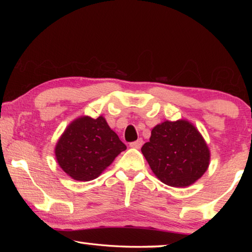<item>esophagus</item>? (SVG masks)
Instances as JSON below:
<instances>
[{"mask_svg":"<svg viewBox=\"0 0 252 252\" xmlns=\"http://www.w3.org/2000/svg\"><path fill=\"white\" fill-rule=\"evenodd\" d=\"M142 144H143V140L142 139H138V140H136V141L131 142L130 143V147L131 148H134V149H140V148L142 147Z\"/></svg>","mask_w":252,"mask_h":252,"instance_id":"34e87169","label":"esophagus"}]
</instances>
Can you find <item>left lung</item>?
Wrapping results in <instances>:
<instances>
[{"instance_id":"left-lung-1","label":"left lung","mask_w":252,"mask_h":252,"mask_svg":"<svg viewBox=\"0 0 252 252\" xmlns=\"http://www.w3.org/2000/svg\"><path fill=\"white\" fill-rule=\"evenodd\" d=\"M141 151L153 173L170 187H187L206 172L210 152L201 134L185 120L165 121L151 131Z\"/></svg>"}]
</instances>
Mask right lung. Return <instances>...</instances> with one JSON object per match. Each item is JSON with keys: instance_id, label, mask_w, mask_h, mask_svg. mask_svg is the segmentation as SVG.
Instances as JSON below:
<instances>
[{"instance_id": "add662e5", "label": "right lung", "mask_w": 252, "mask_h": 252, "mask_svg": "<svg viewBox=\"0 0 252 252\" xmlns=\"http://www.w3.org/2000/svg\"><path fill=\"white\" fill-rule=\"evenodd\" d=\"M126 149L103 117H82L67 126L55 147V156L60 167L71 178L90 181Z\"/></svg>"}]
</instances>
